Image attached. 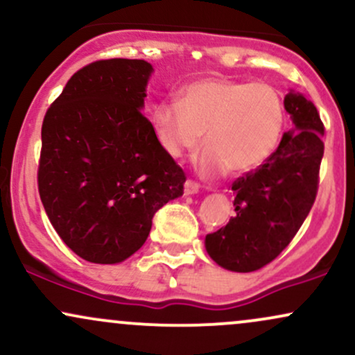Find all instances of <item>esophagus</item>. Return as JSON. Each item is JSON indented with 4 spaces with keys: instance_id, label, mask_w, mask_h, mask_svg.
<instances>
[{
    "instance_id": "esophagus-1",
    "label": "esophagus",
    "mask_w": 355,
    "mask_h": 355,
    "mask_svg": "<svg viewBox=\"0 0 355 355\" xmlns=\"http://www.w3.org/2000/svg\"><path fill=\"white\" fill-rule=\"evenodd\" d=\"M198 190H200V185H198L197 182H193V180H187L185 182V193L187 195L197 193Z\"/></svg>"
}]
</instances>
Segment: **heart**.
<instances>
[{"mask_svg": "<svg viewBox=\"0 0 355 355\" xmlns=\"http://www.w3.org/2000/svg\"><path fill=\"white\" fill-rule=\"evenodd\" d=\"M285 125V103L275 87L257 81L203 78L187 85L180 101L155 105L152 126L158 144L178 158L202 145V175L247 173L274 153Z\"/></svg>", "mask_w": 355, "mask_h": 355, "instance_id": "heart-1", "label": "heart"}]
</instances>
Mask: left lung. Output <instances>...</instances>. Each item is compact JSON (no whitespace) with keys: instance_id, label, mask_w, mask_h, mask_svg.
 Masks as SVG:
<instances>
[{"instance_id":"obj_1","label":"left lung","mask_w":355,"mask_h":355,"mask_svg":"<svg viewBox=\"0 0 355 355\" xmlns=\"http://www.w3.org/2000/svg\"><path fill=\"white\" fill-rule=\"evenodd\" d=\"M284 103L295 128L284 133L262 165L234 182L237 215L205 237L209 255L227 270L254 272L270 263L295 237L315 202L324 123L300 93L291 92Z\"/></svg>"}]
</instances>
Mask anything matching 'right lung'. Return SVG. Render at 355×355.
<instances>
[{
  "instance_id": "obj_1",
  "label": "right lung",
  "mask_w": 355,
  "mask_h": 355,
  "mask_svg": "<svg viewBox=\"0 0 355 355\" xmlns=\"http://www.w3.org/2000/svg\"><path fill=\"white\" fill-rule=\"evenodd\" d=\"M152 71L145 60L93 61L44 115L40 198L56 234L88 262L135 254L155 211L183 195L185 173L141 113Z\"/></svg>"
}]
</instances>
